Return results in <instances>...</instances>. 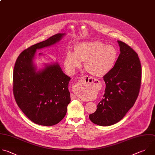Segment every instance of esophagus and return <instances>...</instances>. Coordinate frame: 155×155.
Masks as SVG:
<instances>
[{
	"label": "esophagus",
	"instance_id": "34e87169",
	"mask_svg": "<svg viewBox=\"0 0 155 155\" xmlns=\"http://www.w3.org/2000/svg\"><path fill=\"white\" fill-rule=\"evenodd\" d=\"M92 80V78H91V77H88V76H83V77H81L79 81V84H82L83 83H89L90 81H91ZM72 98L74 99H79V97L77 95H73L72 97Z\"/></svg>",
	"mask_w": 155,
	"mask_h": 155
}]
</instances>
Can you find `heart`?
I'll use <instances>...</instances> for the list:
<instances>
[{
	"instance_id": "b5f03b06",
	"label": "heart",
	"mask_w": 155,
	"mask_h": 155,
	"mask_svg": "<svg viewBox=\"0 0 155 155\" xmlns=\"http://www.w3.org/2000/svg\"><path fill=\"white\" fill-rule=\"evenodd\" d=\"M117 57V50L112 45L100 41H85L77 44L75 51H69L64 65L67 71L72 74L84 61V68L91 75L101 77L112 69Z\"/></svg>"
}]
</instances>
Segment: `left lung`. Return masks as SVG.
I'll list each match as a JSON object with an SVG mask.
<instances>
[{"label":"left lung","instance_id":"1","mask_svg":"<svg viewBox=\"0 0 155 155\" xmlns=\"http://www.w3.org/2000/svg\"><path fill=\"white\" fill-rule=\"evenodd\" d=\"M120 53L112 69L104 77V98L96 111L89 116L92 122L110 126L122 120L138 97L142 69L138 55L129 45L117 41Z\"/></svg>","mask_w":155,"mask_h":155}]
</instances>
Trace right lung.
<instances>
[{
  "label": "right lung",
  "mask_w": 155,
  "mask_h": 155,
  "mask_svg": "<svg viewBox=\"0 0 155 155\" xmlns=\"http://www.w3.org/2000/svg\"><path fill=\"white\" fill-rule=\"evenodd\" d=\"M65 33H58L31 45L18 57L13 71V94L19 108L33 122L52 126L66 116L71 101V78L58 62L44 63L38 70L35 63L36 50L60 42ZM42 55V54H39Z\"/></svg>",
  "instance_id": "1"
}]
</instances>
